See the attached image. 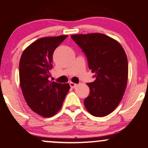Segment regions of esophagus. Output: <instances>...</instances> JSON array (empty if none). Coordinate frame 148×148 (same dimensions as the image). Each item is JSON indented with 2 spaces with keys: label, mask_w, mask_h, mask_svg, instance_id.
Returning a JSON list of instances; mask_svg holds the SVG:
<instances>
[{
  "label": "esophagus",
  "mask_w": 148,
  "mask_h": 148,
  "mask_svg": "<svg viewBox=\"0 0 148 148\" xmlns=\"http://www.w3.org/2000/svg\"><path fill=\"white\" fill-rule=\"evenodd\" d=\"M69 85H70V87H71V88H76V87H77V84L76 83H74V82H70L69 83Z\"/></svg>",
  "instance_id": "esophagus-1"
}]
</instances>
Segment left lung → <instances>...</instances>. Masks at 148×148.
Segmentation results:
<instances>
[{"label":"left lung","mask_w":148,"mask_h":148,"mask_svg":"<svg viewBox=\"0 0 148 148\" xmlns=\"http://www.w3.org/2000/svg\"><path fill=\"white\" fill-rule=\"evenodd\" d=\"M71 38L86 55L94 82L88 83L90 94L84 105L92 115L103 117L114 111L125 93L128 60L117 41L102 34H77Z\"/></svg>","instance_id":"8db88e82"}]
</instances>
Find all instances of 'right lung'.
Segmentation results:
<instances>
[{
  "label": "right lung",
  "instance_id": "1",
  "mask_svg": "<svg viewBox=\"0 0 148 148\" xmlns=\"http://www.w3.org/2000/svg\"><path fill=\"white\" fill-rule=\"evenodd\" d=\"M67 36L36 40L23 51L20 60V82L23 96L29 107L45 118L52 117L58 112L70 89L68 83L49 79L54 51Z\"/></svg>",
  "mask_w": 148,
  "mask_h": 148
}]
</instances>
